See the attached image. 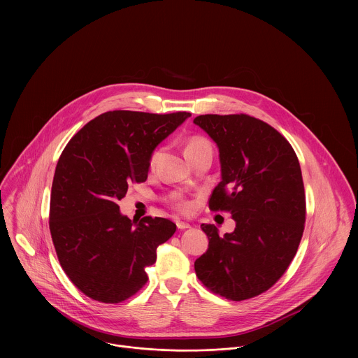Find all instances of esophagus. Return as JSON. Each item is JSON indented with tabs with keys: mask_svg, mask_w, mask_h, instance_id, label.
<instances>
[{
	"mask_svg": "<svg viewBox=\"0 0 358 358\" xmlns=\"http://www.w3.org/2000/svg\"><path fill=\"white\" fill-rule=\"evenodd\" d=\"M176 226H178V229H180V230H185V229L192 227V224H190V223H187V222H182V220H178V222H176Z\"/></svg>",
	"mask_w": 358,
	"mask_h": 358,
	"instance_id": "esophagus-1",
	"label": "esophagus"
}]
</instances>
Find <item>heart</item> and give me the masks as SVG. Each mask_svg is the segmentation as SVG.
<instances>
[{
  "mask_svg": "<svg viewBox=\"0 0 358 358\" xmlns=\"http://www.w3.org/2000/svg\"><path fill=\"white\" fill-rule=\"evenodd\" d=\"M203 152H212V145L210 142L203 136V135H193L186 141V146H185V153L187 155V158L190 159L193 155L196 154L203 153ZM161 155V149H154L153 153L150 154L149 158V164L153 168L154 165L157 164L158 158ZM173 204L176 208L182 209V210H189L190 209V203L183 199L182 196H173Z\"/></svg>",
  "mask_w": 358,
  "mask_h": 358,
  "instance_id": "b5f03b06",
  "label": "heart"
}]
</instances>
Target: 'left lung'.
Segmentation results:
<instances>
[{"label": "left lung", "instance_id": "left-lung-1", "mask_svg": "<svg viewBox=\"0 0 358 358\" xmlns=\"http://www.w3.org/2000/svg\"><path fill=\"white\" fill-rule=\"evenodd\" d=\"M219 148L222 182L209 209L230 212L233 233L201 224L209 244L194 262L199 280L216 295L245 301L271 288L287 271L305 230L306 196L289 142L248 114L194 118Z\"/></svg>", "mask_w": 358, "mask_h": 358}]
</instances>
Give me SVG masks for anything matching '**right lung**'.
Masks as SVG:
<instances>
[{
	"mask_svg": "<svg viewBox=\"0 0 358 358\" xmlns=\"http://www.w3.org/2000/svg\"><path fill=\"white\" fill-rule=\"evenodd\" d=\"M190 113L114 110L91 120L67 143L52 182L50 230L59 263L88 298L120 303L148 282L146 267L176 224L131 220L117 201L148 179L149 158Z\"/></svg>",
	"mask_w": 358,
	"mask_h": 358,
	"instance_id": "1",
	"label": "right lung"
}]
</instances>
